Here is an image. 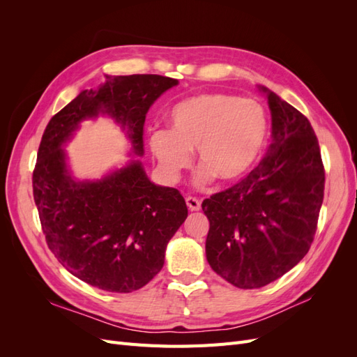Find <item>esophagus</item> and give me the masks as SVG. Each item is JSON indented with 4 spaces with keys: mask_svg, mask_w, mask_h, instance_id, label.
<instances>
[{
    "mask_svg": "<svg viewBox=\"0 0 357 357\" xmlns=\"http://www.w3.org/2000/svg\"><path fill=\"white\" fill-rule=\"evenodd\" d=\"M186 204L190 211H198L201 208V201L195 197H188L186 198Z\"/></svg>",
    "mask_w": 357,
    "mask_h": 357,
    "instance_id": "esophagus-1",
    "label": "esophagus"
}]
</instances>
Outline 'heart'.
I'll return each instance as SVG.
<instances>
[{
	"instance_id": "obj_1",
	"label": "heart",
	"mask_w": 357,
	"mask_h": 357,
	"mask_svg": "<svg viewBox=\"0 0 357 357\" xmlns=\"http://www.w3.org/2000/svg\"><path fill=\"white\" fill-rule=\"evenodd\" d=\"M268 132L264 107L255 100L228 93H201L177 104L169 114V131L150 135V147L160 171L169 180L190 165L195 149L202 167L198 183L213 177L234 183L252 169Z\"/></svg>"
}]
</instances>
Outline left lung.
Wrapping results in <instances>:
<instances>
[{"instance_id": "left-lung-1", "label": "left lung", "mask_w": 357, "mask_h": 357, "mask_svg": "<svg viewBox=\"0 0 357 357\" xmlns=\"http://www.w3.org/2000/svg\"><path fill=\"white\" fill-rule=\"evenodd\" d=\"M273 143L232 188L204 199L213 271L240 289L275 282L304 257L317 231L325 193L319 139L308 119L264 86Z\"/></svg>"}]
</instances>
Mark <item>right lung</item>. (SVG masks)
Returning <instances> with one entry per match:
<instances>
[{"label":"right lung","instance_id":"1","mask_svg":"<svg viewBox=\"0 0 357 357\" xmlns=\"http://www.w3.org/2000/svg\"><path fill=\"white\" fill-rule=\"evenodd\" d=\"M177 83L158 74L105 75L98 91L80 92L53 116L41 137L32 193L43 234L59 264L93 287L129 294L146 286L188 207L177 189L153 185L138 160L102 180L75 181L61 147L84 119L107 113L142 156L150 105Z\"/></svg>","mask_w":357,"mask_h":357}]
</instances>
